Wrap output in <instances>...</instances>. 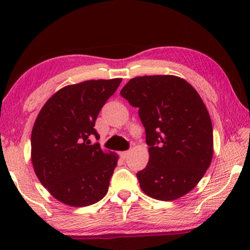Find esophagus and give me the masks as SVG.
Listing matches in <instances>:
<instances>
[{"mask_svg": "<svg viewBox=\"0 0 250 250\" xmlns=\"http://www.w3.org/2000/svg\"><path fill=\"white\" fill-rule=\"evenodd\" d=\"M129 155V151H123V152H121V157L122 158H126V157H127Z\"/></svg>", "mask_w": 250, "mask_h": 250, "instance_id": "1", "label": "esophagus"}]
</instances>
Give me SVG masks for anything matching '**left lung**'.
Listing matches in <instances>:
<instances>
[{"label":"left lung","instance_id":"8db88e82","mask_svg":"<svg viewBox=\"0 0 250 250\" xmlns=\"http://www.w3.org/2000/svg\"><path fill=\"white\" fill-rule=\"evenodd\" d=\"M121 95L139 108L146 128L149 162L136 174L143 192L163 201L190 192L213 158V126L200 95L173 75L132 78Z\"/></svg>","mask_w":250,"mask_h":250}]
</instances>
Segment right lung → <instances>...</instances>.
<instances>
[{"label": "right lung", "mask_w": 250, "mask_h": 250, "mask_svg": "<svg viewBox=\"0 0 250 250\" xmlns=\"http://www.w3.org/2000/svg\"><path fill=\"white\" fill-rule=\"evenodd\" d=\"M122 78L64 86L45 102L32 131V163L40 182L71 207L90 206L108 192L118 156L91 139L95 121Z\"/></svg>", "instance_id": "obj_1"}]
</instances>
